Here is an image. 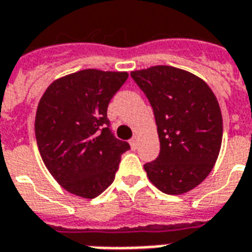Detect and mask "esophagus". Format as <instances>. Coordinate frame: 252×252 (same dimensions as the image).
<instances>
[{
    "label": "esophagus",
    "mask_w": 252,
    "mask_h": 252,
    "mask_svg": "<svg viewBox=\"0 0 252 252\" xmlns=\"http://www.w3.org/2000/svg\"><path fill=\"white\" fill-rule=\"evenodd\" d=\"M129 142H130V146H132L133 149H136V148H137V145H138V136H134V137L130 138Z\"/></svg>",
    "instance_id": "1"
}]
</instances>
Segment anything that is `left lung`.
Instances as JSON below:
<instances>
[{
  "label": "left lung",
  "instance_id": "obj_1",
  "mask_svg": "<svg viewBox=\"0 0 252 252\" xmlns=\"http://www.w3.org/2000/svg\"><path fill=\"white\" fill-rule=\"evenodd\" d=\"M153 107L159 156L144 166L156 187L182 195L203 182L219 158L222 115L219 100L200 77L183 69L157 65L133 70Z\"/></svg>",
  "mask_w": 252,
  "mask_h": 252
}]
</instances>
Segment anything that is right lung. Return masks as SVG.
<instances>
[{
  "instance_id": "1",
  "label": "right lung",
  "mask_w": 252,
  "mask_h": 252,
  "mask_svg": "<svg viewBox=\"0 0 252 252\" xmlns=\"http://www.w3.org/2000/svg\"><path fill=\"white\" fill-rule=\"evenodd\" d=\"M126 72L85 69L57 78L37 104L35 136L51 175L84 199L99 196L115 179L129 144L112 136L107 107Z\"/></svg>"
}]
</instances>
